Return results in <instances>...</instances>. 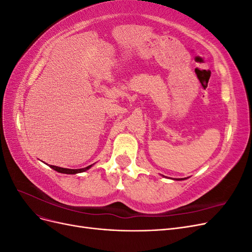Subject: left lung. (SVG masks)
<instances>
[{"label":"left lung","mask_w":252,"mask_h":252,"mask_svg":"<svg viewBox=\"0 0 252 252\" xmlns=\"http://www.w3.org/2000/svg\"><path fill=\"white\" fill-rule=\"evenodd\" d=\"M173 180H175V181H182V180H186V178L185 179H173Z\"/></svg>","instance_id":"8db88e82"}]
</instances>
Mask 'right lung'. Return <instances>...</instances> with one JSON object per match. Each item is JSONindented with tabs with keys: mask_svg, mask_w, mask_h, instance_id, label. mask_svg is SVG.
I'll use <instances>...</instances> for the list:
<instances>
[{
	"mask_svg": "<svg viewBox=\"0 0 252 252\" xmlns=\"http://www.w3.org/2000/svg\"><path fill=\"white\" fill-rule=\"evenodd\" d=\"M94 164H91L87 167H84V168H80V169H68V168H62V167H58V166H53L50 165L49 167L52 169H55L56 171L60 172V173H66V174H77V173H81L84 171H87L88 169H90L91 167H93Z\"/></svg>",
	"mask_w": 252,
	"mask_h": 252,
	"instance_id": "1",
	"label": "right lung"
}]
</instances>
